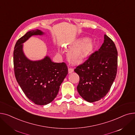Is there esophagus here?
Wrapping results in <instances>:
<instances>
[{
	"label": "esophagus",
	"instance_id": "34e87169",
	"mask_svg": "<svg viewBox=\"0 0 135 135\" xmlns=\"http://www.w3.org/2000/svg\"><path fill=\"white\" fill-rule=\"evenodd\" d=\"M74 72V69L73 68H69L68 69V73L69 74H71Z\"/></svg>",
	"mask_w": 135,
	"mask_h": 135
}]
</instances>
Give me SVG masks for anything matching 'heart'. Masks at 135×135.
I'll list each match as a JSON object with an SVG mask.
<instances>
[{
  "label": "heart",
  "instance_id": "1",
  "mask_svg": "<svg viewBox=\"0 0 135 135\" xmlns=\"http://www.w3.org/2000/svg\"><path fill=\"white\" fill-rule=\"evenodd\" d=\"M68 47L70 49H73L68 54L70 61L73 64L80 65L91 55L95 45L91 40L85 37L78 39L70 44Z\"/></svg>",
  "mask_w": 135,
  "mask_h": 135
}]
</instances>
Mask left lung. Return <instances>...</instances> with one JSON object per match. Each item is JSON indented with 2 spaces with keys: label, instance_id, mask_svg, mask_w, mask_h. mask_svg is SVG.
Returning a JSON list of instances; mask_svg holds the SVG:
<instances>
[{
  "label": "left lung",
  "instance_id": "1",
  "mask_svg": "<svg viewBox=\"0 0 135 135\" xmlns=\"http://www.w3.org/2000/svg\"><path fill=\"white\" fill-rule=\"evenodd\" d=\"M118 52L113 41L106 35L100 49L74 70L80 76L77 89L85 101L94 102L108 93L117 74Z\"/></svg>",
  "mask_w": 135,
  "mask_h": 135
}]
</instances>
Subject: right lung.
Segmentation results:
<instances>
[{
    "mask_svg": "<svg viewBox=\"0 0 135 135\" xmlns=\"http://www.w3.org/2000/svg\"><path fill=\"white\" fill-rule=\"evenodd\" d=\"M44 34L38 29L28 31L18 40L13 51L16 80L27 97L38 105L49 104L55 98L68 73L65 62H54L47 55L41 60L33 61L25 55L23 44L33 35Z\"/></svg>",
    "mask_w": 135,
    "mask_h": 135,
    "instance_id": "add662e5",
    "label": "right lung"
}]
</instances>
